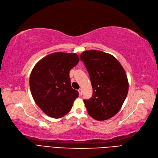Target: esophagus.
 <instances>
[{"label": "esophagus", "mask_w": 158, "mask_h": 158, "mask_svg": "<svg viewBox=\"0 0 158 158\" xmlns=\"http://www.w3.org/2000/svg\"><path fill=\"white\" fill-rule=\"evenodd\" d=\"M78 92H79L80 95H82V90H81V89H78Z\"/></svg>", "instance_id": "obj_1"}]
</instances>
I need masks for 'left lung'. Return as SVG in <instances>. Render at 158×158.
I'll list each match as a JSON object with an SVG mask.
<instances>
[{"mask_svg":"<svg viewBox=\"0 0 158 158\" xmlns=\"http://www.w3.org/2000/svg\"><path fill=\"white\" fill-rule=\"evenodd\" d=\"M80 59L88 70L93 95L84 100L89 116L98 121L110 119L119 112L127 95L129 84L126 72L109 53L88 50Z\"/></svg>","mask_w":158,"mask_h":158,"instance_id":"obj_1","label":"left lung"}]
</instances>
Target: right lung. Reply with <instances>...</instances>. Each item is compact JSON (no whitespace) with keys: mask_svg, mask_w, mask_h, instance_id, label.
I'll list each match as a JSON object with an SVG mask.
<instances>
[{"mask_svg":"<svg viewBox=\"0 0 158 158\" xmlns=\"http://www.w3.org/2000/svg\"><path fill=\"white\" fill-rule=\"evenodd\" d=\"M78 62L77 53L56 52L40 59L32 70L29 78L32 96L48 116L60 118L66 115L78 97L69 77L70 70Z\"/></svg>","mask_w":158,"mask_h":158,"instance_id":"obj_1","label":"right lung"}]
</instances>
